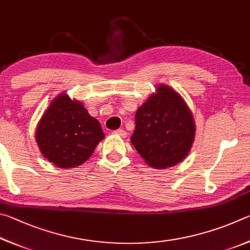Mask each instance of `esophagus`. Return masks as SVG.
<instances>
[{
  "label": "esophagus",
  "instance_id": "obj_1",
  "mask_svg": "<svg viewBox=\"0 0 250 250\" xmlns=\"http://www.w3.org/2000/svg\"><path fill=\"white\" fill-rule=\"evenodd\" d=\"M113 133L118 135V136H121V137H126V132L123 128H118L116 130H114Z\"/></svg>",
  "mask_w": 250,
  "mask_h": 250
}]
</instances>
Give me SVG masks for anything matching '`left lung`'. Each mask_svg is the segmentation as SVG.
<instances>
[{"instance_id": "8db88e82", "label": "left lung", "mask_w": 250, "mask_h": 250, "mask_svg": "<svg viewBox=\"0 0 250 250\" xmlns=\"http://www.w3.org/2000/svg\"><path fill=\"white\" fill-rule=\"evenodd\" d=\"M135 115L133 146L156 169L180 163L194 141L193 116L183 99L167 85H159Z\"/></svg>"}]
</instances>
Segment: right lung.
I'll use <instances>...</instances> for the list:
<instances>
[{
    "mask_svg": "<svg viewBox=\"0 0 250 250\" xmlns=\"http://www.w3.org/2000/svg\"><path fill=\"white\" fill-rule=\"evenodd\" d=\"M104 138L100 123L67 94L52 101L39 122L36 142L42 156L59 168L80 166Z\"/></svg>",
    "mask_w": 250,
    "mask_h": 250,
    "instance_id": "right-lung-1",
    "label": "right lung"
}]
</instances>
